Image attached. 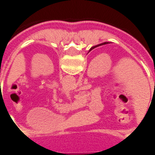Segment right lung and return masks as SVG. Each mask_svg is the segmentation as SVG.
I'll list each match as a JSON object with an SVG mask.
<instances>
[{
	"label": "right lung",
	"instance_id": "add662e5",
	"mask_svg": "<svg viewBox=\"0 0 155 155\" xmlns=\"http://www.w3.org/2000/svg\"><path fill=\"white\" fill-rule=\"evenodd\" d=\"M106 44H109V42H104V43H102V44H100V45H95V46H93V47L91 48L90 51H92V50H93V49H94L95 47H98V46H100V45H106ZM90 51H89V52H90Z\"/></svg>",
	"mask_w": 155,
	"mask_h": 155
}]
</instances>
